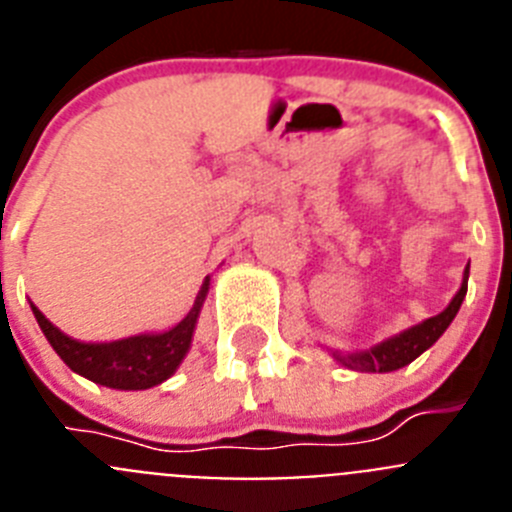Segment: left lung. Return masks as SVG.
Segmentation results:
<instances>
[{"instance_id": "1", "label": "left lung", "mask_w": 512, "mask_h": 512, "mask_svg": "<svg viewBox=\"0 0 512 512\" xmlns=\"http://www.w3.org/2000/svg\"><path fill=\"white\" fill-rule=\"evenodd\" d=\"M467 282H469V264L464 269V282H461L459 292L454 295V300L449 302V307L433 318L423 320V323L413 325V328L402 330L397 336L387 338V341L377 343L369 351H356V354H341V351H333L336 361H341L348 369H356V372H395V369H402L408 366L410 361L418 359L423 351L433 346L438 338L443 336V330L449 328L451 320L456 318L461 302L467 297Z\"/></svg>"}]
</instances>
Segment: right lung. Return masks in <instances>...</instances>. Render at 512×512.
<instances>
[{"label":"right lung","mask_w":512,"mask_h":512,"mask_svg":"<svg viewBox=\"0 0 512 512\" xmlns=\"http://www.w3.org/2000/svg\"><path fill=\"white\" fill-rule=\"evenodd\" d=\"M207 289H210V277L202 284L187 318L176 323L174 328L164 330V333H140V336L110 343L76 341V338L61 333L38 307H30H33L35 320L53 351L61 356L71 372L104 384V387H112V390H148V387L166 382L187 356Z\"/></svg>","instance_id":"right-lung-1"}]
</instances>
